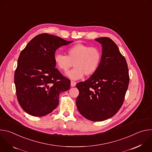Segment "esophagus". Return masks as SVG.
I'll return each instance as SVG.
<instances>
[{"mask_svg":"<svg viewBox=\"0 0 152 152\" xmlns=\"http://www.w3.org/2000/svg\"><path fill=\"white\" fill-rule=\"evenodd\" d=\"M76 85V82L74 81H71V86H75Z\"/></svg>","mask_w":152,"mask_h":152,"instance_id":"1","label":"esophagus"}]
</instances>
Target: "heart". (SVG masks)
<instances>
[{"label":"heart","instance_id":"obj_1","mask_svg":"<svg viewBox=\"0 0 152 152\" xmlns=\"http://www.w3.org/2000/svg\"><path fill=\"white\" fill-rule=\"evenodd\" d=\"M102 61V53L95 47L83 44H76L69 48L67 55L56 53L54 56L56 66L60 70L67 72L72 66L74 69L67 73L73 80L82 78L84 75H94L99 69Z\"/></svg>","mask_w":152,"mask_h":152}]
</instances>
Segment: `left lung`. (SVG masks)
I'll return each mask as SVG.
<instances>
[{
    "instance_id": "8db88e82",
    "label": "left lung",
    "mask_w": 152,
    "mask_h": 152,
    "mask_svg": "<svg viewBox=\"0 0 152 152\" xmlns=\"http://www.w3.org/2000/svg\"><path fill=\"white\" fill-rule=\"evenodd\" d=\"M102 46L97 71L76 84L79 94L76 106L80 114L91 121H101L114 116L121 107L129 83L127 64L118 46L110 38L95 39Z\"/></svg>"
}]
</instances>
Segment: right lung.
Wrapping results in <instances>:
<instances>
[{"label": "right lung", "instance_id": "obj_1", "mask_svg": "<svg viewBox=\"0 0 152 152\" xmlns=\"http://www.w3.org/2000/svg\"><path fill=\"white\" fill-rule=\"evenodd\" d=\"M72 42L41 34L21 52L14 82L17 100L26 113L35 117L48 115L58 106L59 94L70 88V80L55 68L54 56L59 47Z\"/></svg>", "mask_w": 152, "mask_h": 152}]
</instances>
